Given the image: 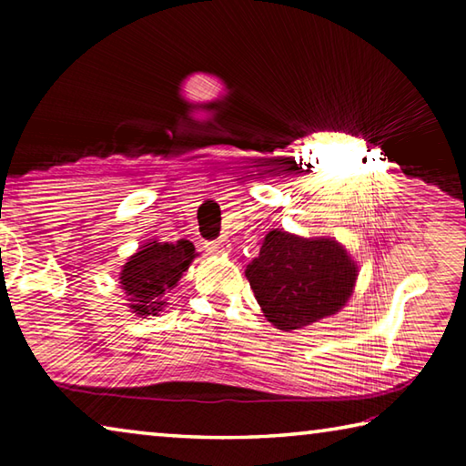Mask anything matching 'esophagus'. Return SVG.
Instances as JSON below:
<instances>
[{"label": "esophagus", "mask_w": 466, "mask_h": 466, "mask_svg": "<svg viewBox=\"0 0 466 466\" xmlns=\"http://www.w3.org/2000/svg\"><path fill=\"white\" fill-rule=\"evenodd\" d=\"M205 250L211 252V255H222V252L230 250V244H228L226 238H218V240L205 242Z\"/></svg>", "instance_id": "34e87169"}]
</instances>
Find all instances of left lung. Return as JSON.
I'll return each mask as SVG.
<instances>
[{"instance_id": "8db88e82", "label": "left lung", "mask_w": 466, "mask_h": 466, "mask_svg": "<svg viewBox=\"0 0 466 466\" xmlns=\"http://www.w3.org/2000/svg\"><path fill=\"white\" fill-rule=\"evenodd\" d=\"M358 267L330 238H299L283 230L265 236L247 279L265 317L281 330L302 329L339 312L351 296Z\"/></svg>"}]
</instances>
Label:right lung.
<instances>
[{"label": "right lung", "mask_w": 466, "mask_h": 466, "mask_svg": "<svg viewBox=\"0 0 466 466\" xmlns=\"http://www.w3.org/2000/svg\"><path fill=\"white\" fill-rule=\"evenodd\" d=\"M195 258V247L188 240L147 242L121 271V288L129 296V309L139 317L162 310L164 294L177 286Z\"/></svg>", "instance_id": "right-lung-1"}]
</instances>
